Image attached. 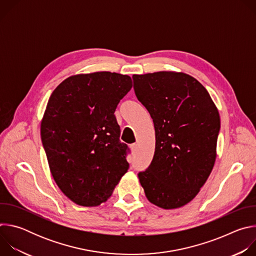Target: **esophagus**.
Instances as JSON below:
<instances>
[{
    "mask_svg": "<svg viewBox=\"0 0 256 256\" xmlns=\"http://www.w3.org/2000/svg\"><path fill=\"white\" fill-rule=\"evenodd\" d=\"M130 149H132V153L136 152V150H138V144H130Z\"/></svg>",
    "mask_w": 256,
    "mask_h": 256,
    "instance_id": "esophagus-1",
    "label": "esophagus"
}]
</instances>
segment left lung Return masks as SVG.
Segmentation results:
<instances>
[{
	"label": "left lung",
	"mask_w": 256,
	"mask_h": 256,
	"mask_svg": "<svg viewBox=\"0 0 256 256\" xmlns=\"http://www.w3.org/2000/svg\"><path fill=\"white\" fill-rule=\"evenodd\" d=\"M138 100L153 118L155 154L138 173L148 200L165 210L190 202L210 176L221 122L208 92L184 72L134 75Z\"/></svg>",
	"instance_id": "1"
}]
</instances>
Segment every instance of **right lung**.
I'll use <instances>...</instances> for the list:
<instances>
[{"mask_svg": "<svg viewBox=\"0 0 256 256\" xmlns=\"http://www.w3.org/2000/svg\"><path fill=\"white\" fill-rule=\"evenodd\" d=\"M132 87L126 75L97 72L66 79L50 97L42 146L56 184L77 204L105 202L130 167L114 112Z\"/></svg>", "mask_w": 256, "mask_h": 256, "instance_id": "obj_1", "label": "right lung"}]
</instances>
